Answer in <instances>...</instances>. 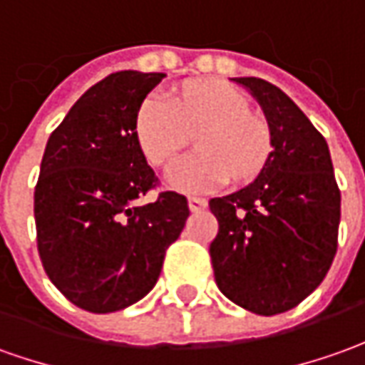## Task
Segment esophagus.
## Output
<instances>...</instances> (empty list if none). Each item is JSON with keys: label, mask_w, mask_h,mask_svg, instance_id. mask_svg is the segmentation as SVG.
Segmentation results:
<instances>
[{"label": "esophagus", "mask_w": 365, "mask_h": 365, "mask_svg": "<svg viewBox=\"0 0 365 365\" xmlns=\"http://www.w3.org/2000/svg\"><path fill=\"white\" fill-rule=\"evenodd\" d=\"M187 205H190L192 212H202V210L207 207V202H205L203 197H190V200H187Z\"/></svg>", "instance_id": "esophagus-1"}]
</instances>
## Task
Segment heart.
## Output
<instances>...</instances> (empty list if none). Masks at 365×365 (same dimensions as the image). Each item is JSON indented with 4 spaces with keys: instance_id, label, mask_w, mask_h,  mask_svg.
<instances>
[{
    "instance_id": "1",
    "label": "heart",
    "mask_w": 365,
    "mask_h": 365,
    "mask_svg": "<svg viewBox=\"0 0 365 365\" xmlns=\"http://www.w3.org/2000/svg\"><path fill=\"white\" fill-rule=\"evenodd\" d=\"M133 135L143 158L168 170L190 138L197 153L168 173V183L183 193L214 190L230 182L247 185L266 170L274 151V130L252 99L222 79H187L163 101L148 98L133 118Z\"/></svg>"
}]
</instances>
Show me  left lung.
<instances>
[{"mask_svg": "<svg viewBox=\"0 0 365 365\" xmlns=\"http://www.w3.org/2000/svg\"><path fill=\"white\" fill-rule=\"evenodd\" d=\"M234 81L262 106L274 151L250 185L210 200L220 224L210 255L227 299L276 316L304 302L328 274L338 250L341 195L328 143L306 113L266 79Z\"/></svg>", "mask_w": 365, "mask_h": 365, "instance_id": "8db88e82", "label": "left lung"}]
</instances>
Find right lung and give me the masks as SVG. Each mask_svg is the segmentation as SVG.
Listing matches in <instances>:
<instances>
[{
	"label": "right lung",
	"instance_id": "right-lung-1",
	"mask_svg": "<svg viewBox=\"0 0 365 365\" xmlns=\"http://www.w3.org/2000/svg\"><path fill=\"white\" fill-rule=\"evenodd\" d=\"M163 78L111 73L47 140L34 193L37 252L51 284L86 312L110 314L148 296L190 215L175 192L140 203L158 178L138 148L133 118Z\"/></svg>",
	"mask_w": 365,
	"mask_h": 365
}]
</instances>
